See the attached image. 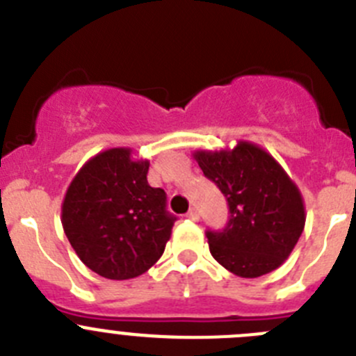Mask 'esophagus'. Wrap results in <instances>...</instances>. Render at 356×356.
Masks as SVG:
<instances>
[{
  "instance_id": "1",
  "label": "esophagus",
  "mask_w": 356,
  "mask_h": 356,
  "mask_svg": "<svg viewBox=\"0 0 356 356\" xmlns=\"http://www.w3.org/2000/svg\"><path fill=\"white\" fill-rule=\"evenodd\" d=\"M187 218H191V220H200V211L195 210V208H192V210H188Z\"/></svg>"
}]
</instances>
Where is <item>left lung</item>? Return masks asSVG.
Masks as SVG:
<instances>
[{"label":"left lung","mask_w":356,"mask_h":356,"mask_svg":"<svg viewBox=\"0 0 356 356\" xmlns=\"http://www.w3.org/2000/svg\"><path fill=\"white\" fill-rule=\"evenodd\" d=\"M194 159L229 207L222 231H207L215 259L238 277L279 268L305 226L302 194L270 153L240 141L233 149L195 152Z\"/></svg>","instance_id":"1"}]
</instances>
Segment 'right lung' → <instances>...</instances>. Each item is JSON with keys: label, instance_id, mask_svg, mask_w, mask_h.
I'll use <instances>...</instances> for the list:
<instances>
[{"label": "right lung", "instance_id": "obj_1", "mask_svg": "<svg viewBox=\"0 0 356 356\" xmlns=\"http://www.w3.org/2000/svg\"><path fill=\"white\" fill-rule=\"evenodd\" d=\"M148 161L111 148L86 162L65 194L61 224L90 270L113 280L134 279L155 265L176 217L165 192L149 187Z\"/></svg>", "mask_w": 356, "mask_h": 356}]
</instances>
